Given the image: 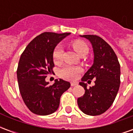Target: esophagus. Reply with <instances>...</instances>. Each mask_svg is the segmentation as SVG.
Here are the masks:
<instances>
[{
  "instance_id": "1",
  "label": "esophagus",
  "mask_w": 133,
  "mask_h": 133,
  "mask_svg": "<svg viewBox=\"0 0 133 133\" xmlns=\"http://www.w3.org/2000/svg\"><path fill=\"white\" fill-rule=\"evenodd\" d=\"M70 85H71V86H75V85H78V83H76V82H72V83H70Z\"/></svg>"
}]
</instances>
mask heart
I'll return each mask as SVG.
<instances>
[{"mask_svg":"<svg viewBox=\"0 0 133 133\" xmlns=\"http://www.w3.org/2000/svg\"><path fill=\"white\" fill-rule=\"evenodd\" d=\"M72 46L78 54L81 55H86L88 52L89 48L85 41L82 40H75L72 42ZM63 48L61 45L55 47L52 51V60L55 64L61 63L63 61ZM81 69L78 67L72 65H65L59 71V75L61 78L69 80H75L78 78V74L81 72Z\"/></svg>","mask_w":133,"mask_h":133,"instance_id":"1","label":"heart"}]
</instances>
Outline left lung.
I'll use <instances>...</instances> for the list:
<instances>
[{
    "instance_id": "obj_1",
    "label": "left lung",
    "mask_w": 133,
    "mask_h": 133,
    "mask_svg": "<svg viewBox=\"0 0 133 133\" xmlns=\"http://www.w3.org/2000/svg\"><path fill=\"white\" fill-rule=\"evenodd\" d=\"M88 39L94 51V63L87 71L81 86L85 90L83 96L78 98V105L85 114L99 115L109 109L114 102L120 85V66L117 55L110 45L98 35H84ZM95 79V85L87 88L83 82Z\"/></svg>"
}]
</instances>
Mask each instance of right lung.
<instances>
[{
  "label": "right lung",
  "mask_w": 133,
  "mask_h": 133,
  "mask_svg": "<svg viewBox=\"0 0 133 133\" xmlns=\"http://www.w3.org/2000/svg\"><path fill=\"white\" fill-rule=\"evenodd\" d=\"M69 33L45 32L30 42L21 55L17 68L19 90L30 111L39 115L52 114L60 105L61 95L70 87L69 82L60 79L49 85L47 75L55 67L52 51Z\"/></svg>",
  "instance_id": "obj_1"
}]
</instances>
